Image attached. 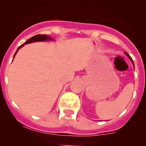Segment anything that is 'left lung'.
I'll return each instance as SVG.
<instances>
[{
  "label": "left lung",
  "instance_id": "1",
  "mask_svg": "<svg viewBox=\"0 0 146 146\" xmlns=\"http://www.w3.org/2000/svg\"><path fill=\"white\" fill-rule=\"evenodd\" d=\"M125 55H126V56H128V58H130V60H131L132 62V64H133V65H134V62H133V61H132V60L131 57H130V56H129V55L128 54V53H126V52H125ZM134 66H135V65H134Z\"/></svg>",
  "mask_w": 146,
  "mask_h": 146
}]
</instances>
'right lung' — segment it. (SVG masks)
Listing matches in <instances>:
<instances>
[{
  "instance_id": "add662e5",
  "label": "right lung",
  "mask_w": 146,
  "mask_h": 146,
  "mask_svg": "<svg viewBox=\"0 0 146 146\" xmlns=\"http://www.w3.org/2000/svg\"><path fill=\"white\" fill-rule=\"evenodd\" d=\"M53 40V39H52L51 37H50L49 36H46V35H44V34H38L36 35V36H34L33 37H31V38H29V40H27L24 44H23L21 46H19V47L18 48L17 51H16V53H15L14 56V58L16 56V53H17L18 50H19V48L22 47V46H23L24 44H29V43H31V42H39V41H46V40Z\"/></svg>"
}]
</instances>
